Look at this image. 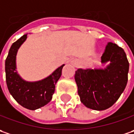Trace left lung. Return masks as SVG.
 Segmentation results:
<instances>
[{
    "mask_svg": "<svg viewBox=\"0 0 134 134\" xmlns=\"http://www.w3.org/2000/svg\"><path fill=\"white\" fill-rule=\"evenodd\" d=\"M105 69H78L75 80L80 100L86 107L104 110L118 100L127 82L129 62L122 48L108 43L101 57Z\"/></svg>",
    "mask_w": 134,
    "mask_h": 134,
    "instance_id": "8db88e82",
    "label": "left lung"
}]
</instances>
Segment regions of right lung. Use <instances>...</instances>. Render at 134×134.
Wrapping results in <instances>:
<instances>
[{
  "mask_svg": "<svg viewBox=\"0 0 134 134\" xmlns=\"http://www.w3.org/2000/svg\"><path fill=\"white\" fill-rule=\"evenodd\" d=\"M23 35L13 43L5 61L6 82L9 93L23 107L34 110L49 103L55 90V85L61 77L62 68L58 67L49 77L35 82L23 80L15 70V58L19 48L27 39Z\"/></svg>",
  "mask_w": 134,
  "mask_h": 134,
  "instance_id": "add662e5",
  "label": "right lung"
}]
</instances>
